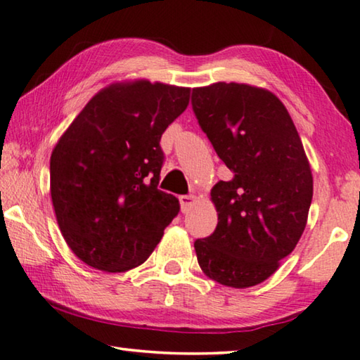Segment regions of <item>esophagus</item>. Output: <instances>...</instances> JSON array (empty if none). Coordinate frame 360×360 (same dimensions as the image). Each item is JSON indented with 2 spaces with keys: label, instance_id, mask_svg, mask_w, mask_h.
<instances>
[{
  "label": "esophagus",
  "instance_id": "esophagus-1",
  "mask_svg": "<svg viewBox=\"0 0 360 360\" xmlns=\"http://www.w3.org/2000/svg\"><path fill=\"white\" fill-rule=\"evenodd\" d=\"M179 202H181L182 212H186L187 208H191L192 205H194V203L198 202V197L197 195H181Z\"/></svg>",
  "mask_w": 360,
  "mask_h": 360
}]
</instances>
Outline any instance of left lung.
<instances>
[{
  "label": "left lung",
  "mask_w": 360,
  "mask_h": 360,
  "mask_svg": "<svg viewBox=\"0 0 360 360\" xmlns=\"http://www.w3.org/2000/svg\"><path fill=\"white\" fill-rule=\"evenodd\" d=\"M192 108L233 173L210 192L218 224L195 240L198 265L223 286H257L280 268L307 224L314 178L302 141L283 101L264 87H195Z\"/></svg>",
  "instance_id": "1"
}]
</instances>
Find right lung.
Returning <instances> with one entry per match:
<instances>
[{
	"mask_svg": "<svg viewBox=\"0 0 360 360\" xmlns=\"http://www.w3.org/2000/svg\"><path fill=\"white\" fill-rule=\"evenodd\" d=\"M191 89L147 79L96 92L53 148L50 192L64 240L96 270L146 262L179 213L158 189L160 139L189 105Z\"/></svg>",
	"mask_w": 360,
	"mask_h": 360,
	"instance_id": "right-lung-1",
	"label": "right lung"
}]
</instances>
